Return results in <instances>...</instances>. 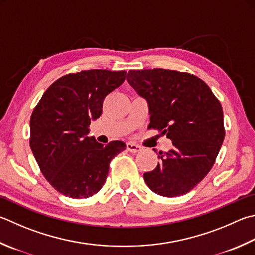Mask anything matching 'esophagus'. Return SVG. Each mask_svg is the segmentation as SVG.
I'll return each mask as SVG.
<instances>
[{"mask_svg":"<svg viewBox=\"0 0 255 255\" xmlns=\"http://www.w3.org/2000/svg\"><path fill=\"white\" fill-rule=\"evenodd\" d=\"M126 148L127 150L130 152H138L141 150V147L139 145H136V143H132V142H127Z\"/></svg>","mask_w":255,"mask_h":255,"instance_id":"obj_1","label":"esophagus"}]
</instances>
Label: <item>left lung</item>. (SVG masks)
Returning a JSON list of instances; mask_svg holds the SVG:
<instances>
[{
  "label": "left lung",
  "mask_w": 255,
  "mask_h": 255,
  "mask_svg": "<svg viewBox=\"0 0 255 255\" xmlns=\"http://www.w3.org/2000/svg\"><path fill=\"white\" fill-rule=\"evenodd\" d=\"M127 80L147 100L148 129L158 130L173 143V149L159 152V163L143 174V179L160 196L184 195L212 169L223 143L220 100L204 81L187 72L129 70Z\"/></svg>",
  "instance_id": "8db88e82"
}]
</instances>
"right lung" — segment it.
<instances>
[{"label": "right lung", "instance_id": "right-lung-1", "mask_svg": "<svg viewBox=\"0 0 255 255\" xmlns=\"http://www.w3.org/2000/svg\"><path fill=\"white\" fill-rule=\"evenodd\" d=\"M126 71L104 69L68 73L55 80L33 109L30 147L41 173L64 196L88 198L107 179L110 161L126 148L104 146L88 137L91 119L103 113L106 97L126 79Z\"/></svg>", "mask_w": 255, "mask_h": 255}]
</instances>
